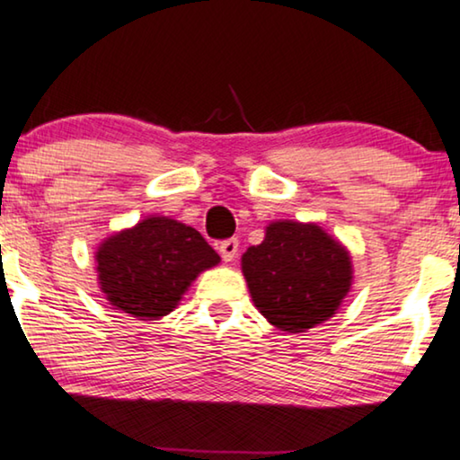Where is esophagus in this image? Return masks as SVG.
<instances>
[{"mask_svg": "<svg viewBox=\"0 0 460 460\" xmlns=\"http://www.w3.org/2000/svg\"><path fill=\"white\" fill-rule=\"evenodd\" d=\"M237 250H239V242H237L235 237L225 239V242H221V245H218V252H221V258H223L225 262H233V261H235Z\"/></svg>", "mask_w": 460, "mask_h": 460, "instance_id": "obj_1", "label": "esophagus"}]
</instances>
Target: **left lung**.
<instances>
[{
  "label": "left lung",
  "mask_w": 460,
  "mask_h": 460,
  "mask_svg": "<svg viewBox=\"0 0 460 460\" xmlns=\"http://www.w3.org/2000/svg\"><path fill=\"white\" fill-rule=\"evenodd\" d=\"M252 302L270 325L304 333L338 313L352 288V256L316 223L273 221L242 256Z\"/></svg>",
  "instance_id": "obj_1"
}]
</instances>
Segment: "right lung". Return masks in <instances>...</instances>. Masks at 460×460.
<instances>
[{"label":"right lung","instance_id":"1","mask_svg":"<svg viewBox=\"0 0 460 460\" xmlns=\"http://www.w3.org/2000/svg\"><path fill=\"white\" fill-rule=\"evenodd\" d=\"M218 262L221 256L196 229L163 215L112 233L95 250L102 294L139 321L172 313L198 275Z\"/></svg>","mask_w":460,"mask_h":460}]
</instances>
